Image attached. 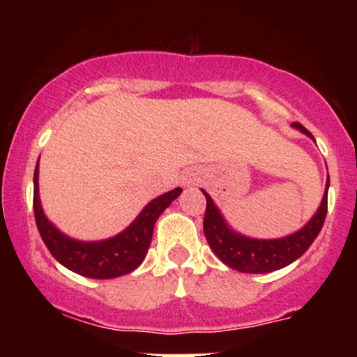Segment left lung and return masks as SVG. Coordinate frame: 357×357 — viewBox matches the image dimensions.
Listing matches in <instances>:
<instances>
[{
	"label": "left lung",
	"mask_w": 357,
	"mask_h": 357,
	"mask_svg": "<svg viewBox=\"0 0 357 357\" xmlns=\"http://www.w3.org/2000/svg\"><path fill=\"white\" fill-rule=\"evenodd\" d=\"M292 126L301 132H304L305 136L314 139L312 134L302 124L294 122ZM327 190H329V178H327L326 192H324L321 206L309 223L292 235L277 240L248 238V236L230 230L210 195L202 190L203 195L206 196V211H204L203 220L204 236H206L208 243L216 253V257L228 267L245 273L275 272V270L287 267L292 261H296L298 257L304 255L305 250L317 238L327 215Z\"/></svg>",
	"instance_id": "obj_1"
}]
</instances>
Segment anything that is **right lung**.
<instances>
[{
  "instance_id": "1",
  "label": "right lung",
  "mask_w": 357,
  "mask_h": 357,
  "mask_svg": "<svg viewBox=\"0 0 357 357\" xmlns=\"http://www.w3.org/2000/svg\"><path fill=\"white\" fill-rule=\"evenodd\" d=\"M181 188L153 199L124 231L102 241H79L60 233L47 220L38 196V162L33 176V211L43 243L63 267L89 278H116L136 270L153 240L155 220L181 195Z\"/></svg>"
}]
</instances>
